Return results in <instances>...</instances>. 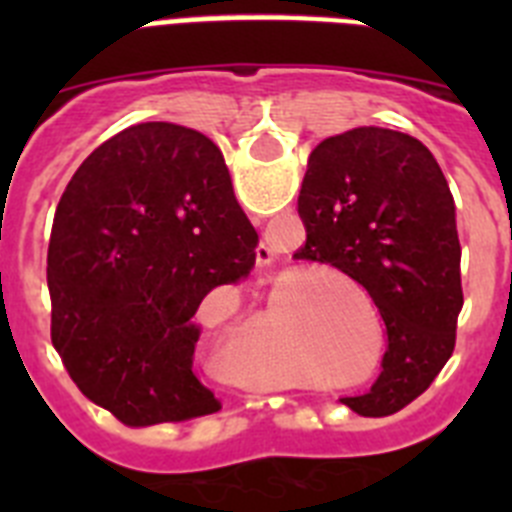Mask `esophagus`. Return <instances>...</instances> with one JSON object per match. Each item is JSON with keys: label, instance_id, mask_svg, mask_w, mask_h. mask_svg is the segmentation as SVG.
Wrapping results in <instances>:
<instances>
[{"label": "esophagus", "instance_id": "1", "mask_svg": "<svg viewBox=\"0 0 512 512\" xmlns=\"http://www.w3.org/2000/svg\"><path fill=\"white\" fill-rule=\"evenodd\" d=\"M256 261H259L261 269H269L274 264V248L269 243H259V248H256Z\"/></svg>", "mask_w": 512, "mask_h": 512}]
</instances>
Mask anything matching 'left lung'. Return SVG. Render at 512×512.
Instances as JSON below:
<instances>
[{
    "label": "left lung",
    "mask_w": 512,
    "mask_h": 512,
    "mask_svg": "<svg viewBox=\"0 0 512 512\" xmlns=\"http://www.w3.org/2000/svg\"><path fill=\"white\" fill-rule=\"evenodd\" d=\"M297 212L307 241L292 259L359 284L387 328L372 392L343 405L369 418L397 413L454 354L464 295L449 182L413 135L354 128L310 153Z\"/></svg>",
    "instance_id": "1"
}]
</instances>
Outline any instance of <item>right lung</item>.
I'll use <instances>...</instances> for the list:
<instances>
[{
	"mask_svg": "<svg viewBox=\"0 0 512 512\" xmlns=\"http://www.w3.org/2000/svg\"><path fill=\"white\" fill-rule=\"evenodd\" d=\"M256 246L207 135L143 122L102 143L71 176L48 246L51 341L81 395L130 428L217 413L192 372L194 315L251 274Z\"/></svg>",
	"mask_w": 512,
	"mask_h": 512,
	"instance_id": "obj_1",
	"label": "right lung"
}]
</instances>
